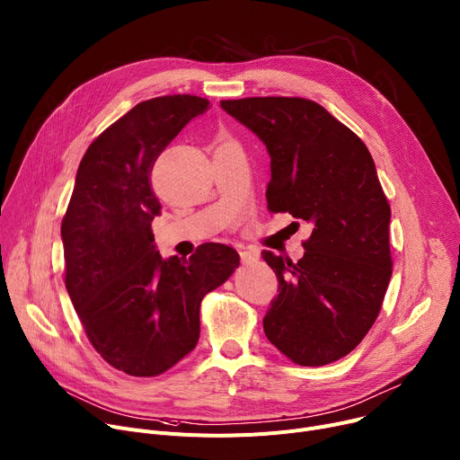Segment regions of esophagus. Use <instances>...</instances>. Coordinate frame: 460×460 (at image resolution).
<instances>
[{"mask_svg": "<svg viewBox=\"0 0 460 460\" xmlns=\"http://www.w3.org/2000/svg\"><path fill=\"white\" fill-rule=\"evenodd\" d=\"M240 261H242V264H250V262H253V261H257V253L255 252H250L248 248H240Z\"/></svg>", "mask_w": 460, "mask_h": 460, "instance_id": "1", "label": "esophagus"}]
</instances>
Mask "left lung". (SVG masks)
<instances>
[{"label":"left lung","instance_id":"obj_1","mask_svg":"<svg viewBox=\"0 0 460 460\" xmlns=\"http://www.w3.org/2000/svg\"><path fill=\"white\" fill-rule=\"evenodd\" d=\"M220 105L266 146L270 210L313 226L297 262L262 252L279 281L262 320L268 341L299 366L339 360L374 325L392 278L390 207L370 151L311 100Z\"/></svg>","mask_w":460,"mask_h":460}]
</instances>
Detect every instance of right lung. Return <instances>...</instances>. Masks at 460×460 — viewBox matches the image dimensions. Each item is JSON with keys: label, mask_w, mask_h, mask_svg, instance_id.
Listing matches in <instances>:
<instances>
[{"label": "right lung", "mask_w": 460, "mask_h": 460, "mask_svg": "<svg viewBox=\"0 0 460 460\" xmlns=\"http://www.w3.org/2000/svg\"><path fill=\"white\" fill-rule=\"evenodd\" d=\"M208 109L198 96L135 105L92 142L60 226L66 290L92 346L135 377L166 372L199 339V305L240 264L226 243L190 259H163L151 222L161 203L149 172L189 121Z\"/></svg>", "instance_id": "add662e5"}]
</instances>
